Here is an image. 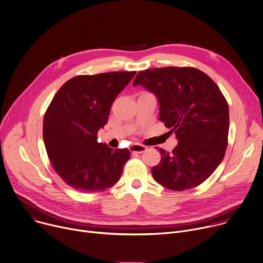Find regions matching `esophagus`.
<instances>
[{
	"instance_id": "obj_1",
	"label": "esophagus",
	"mask_w": 263,
	"mask_h": 263,
	"mask_svg": "<svg viewBox=\"0 0 263 263\" xmlns=\"http://www.w3.org/2000/svg\"><path fill=\"white\" fill-rule=\"evenodd\" d=\"M129 150L133 153H143L144 151L147 150V147L144 145H140V144H134L129 147Z\"/></svg>"
}]
</instances>
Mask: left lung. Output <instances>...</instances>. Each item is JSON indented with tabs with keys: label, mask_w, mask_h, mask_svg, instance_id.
<instances>
[{
	"label": "left lung",
	"mask_w": 263,
	"mask_h": 263,
	"mask_svg": "<svg viewBox=\"0 0 263 263\" xmlns=\"http://www.w3.org/2000/svg\"><path fill=\"white\" fill-rule=\"evenodd\" d=\"M134 86L153 92L160 120L178 139L172 152L163 148L151 169L156 182L172 191L198 186L224 159L228 145L229 108L218 85L194 67H163L139 71Z\"/></svg>",
	"instance_id": "1"
}]
</instances>
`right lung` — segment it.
<instances>
[{"instance_id":"right-lung-1","label":"right lung","mask_w":263,"mask_h":263,"mask_svg":"<svg viewBox=\"0 0 263 263\" xmlns=\"http://www.w3.org/2000/svg\"><path fill=\"white\" fill-rule=\"evenodd\" d=\"M136 71L77 76L55 94L43 118V141L52 168L66 184L82 193H98L120 179L128 149L97 142L117 95Z\"/></svg>"}]
</instances>
